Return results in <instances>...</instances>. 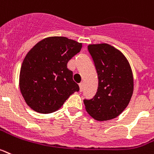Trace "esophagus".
<instances>
[{
    "mask_svg": "<svg viewBox=\"0 0 154 154\" xmlns=\"http://www.w3.org/2000/svg\"><path fill=\"white\" fill-rule=\"evenodd\" d=\"M79 86L80 91L82 92V90H83V83H82V82H80V83L79 84Z\"/></svg>",
    "mask_w": 154,
    "mask_h": 154,
    "instance_id": "34e87169",
    "label": "esophagus"
}]
</instances>
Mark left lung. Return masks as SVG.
Wrapping results in <instances>:
<instances>
[{
  "label": "left lung",
  "instance_id": "8db88e82",
  "mask_svg": "<svg viewBox=\"0 0 154 154\" xmlns=\"http://www.w3.org/2000/svg\"><path fill=\"white\" fill-rule=\"evenodd\" d=\"M88 51L98 75V88L90 100H83L89 115L97 121L116 118L133 93V75L123 54L107 43L90 44Z\"/></svg>",
  "mask_w": 154,
  "mask_h": 154
}]
</instances>
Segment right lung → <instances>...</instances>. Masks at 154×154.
<instances>
[{"mask_svg":"<svg viewBox=\"0 0 154 154\" xmlns=\"http://www.w3.org/2000/svg\"><path fill=\"white\" fill-rule=\"evenodd\" d=\"M81 48L82 43L73 39L53 36L29 51L21 67L19 86L30 108L42 114L54 112L72 93L79 91L67 64Z\"/></svg>","mask_w":154,"mask_h":154,"instance_id":"add662e5","label":"right lung"}]
</instances>
